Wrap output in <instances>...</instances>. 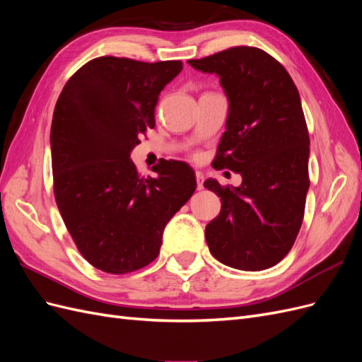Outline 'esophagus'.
<instances>
[{
    "mask_svg": "<svg viewBox=\"0 0 362 362\" xmlns=\"http://www.w3.org/2000/svg\"><path fill=\"white\" fill-rule=\"evenodd\" d=\"M196 187H198V190H202L204 189V173L202 172H196Z\"/></svg>",
    "mask_w": 362,
    "mask_h": 362,
    "instance_id": "1",
    "label": "esophagus"
}]
</instances>
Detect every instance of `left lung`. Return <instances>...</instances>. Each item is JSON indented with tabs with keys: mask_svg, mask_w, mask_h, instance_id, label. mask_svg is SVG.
Instances as JSON below:
<instances>
[{
	"mask_svg": "<svg viewBox=\"0 0 362 362\" xmlns=\"http://www.w3.org/2000/svg\"><path fill=\"white\" fill-rule=\"evenodd\" d=\"M189 64L221 76L229 113L213 166L243 178L234 189L204 182L222 202L205 228L206 245L229 267H273L294 245L310 189V136L298 87L276 59L255 47H233Z\"/></svg>",
	"mask_w": 362,
	"mask_h": 362,
	"instance_id": "8db88e82",
	"label": "left lung"
}]
</instances>
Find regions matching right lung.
I'll use <instances>...</instances> for the list:
<instances>
[{"instance_id":"add662e5","label":"right lung","mask_w":362,"mask_h":362,"mask_svg":"<svg viewBox=\"0 0 362 362\" xmlns=\"http://www.w3.org/2000/svg\"><path fill=\"white\" fill-rule=\"evenodd\" d=\"M182 62L104 56L64 84L52 115L54 196L80 254L124 275L160 254L164 226L196 189L189 164L164 160L141 177L129 154L156 127V105Z\"/></svg>"}]
</instances>
